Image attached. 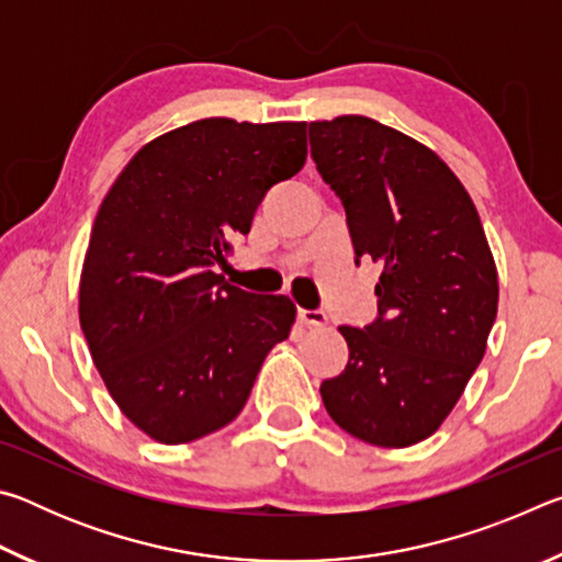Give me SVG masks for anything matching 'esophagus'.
Returning <instances> with one entry per match:
<instances>
[{
  "mask_svg": "<svg viewBox=\"0 0 562 562\" xmlns=\"http://www.w3.org/2000/svg\"><path fill=\"white\" fill-rule=\"evenodd\" d=\"M297 319L307 327H322L327 325V315L322 310H297Z\"/></svg>",
  "mask_w": 562,
  "mask_h": 562,
  "instance_id": "34e87169",
  "label": "esophagus"
}]
</instances>
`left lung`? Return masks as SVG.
Masks as SVG:
<instances>
[{"instance_id": "obj_1", "label": "left lung", "mask_w": 562, "mask_h": 562, "mask_svg": "<svg viewBox=\"0 0 562 562\" xmlns=\"http://www.w3.org/2000/svg\"><path fill=\"white\" fill-rule=\"evenodd\" d=\"M310 146L357 260L382 268L379 317L339 327L349 361L322 402L355 439L406 449L446 422L486 355L496 260L469 190L429 146L355 113L312 121Z\"/></svg>"}]
</instances>
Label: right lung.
<instances>
[{
  "label": "right lung",
  "mask_w": 562,
  "mask_h": 562,
  "mask_svg": "<svg viewBox=\"0 0 562 562\" xmlns=\"http://www.w3.org/2000/svg\"><path fill=\"white\" fill-rule=\"evenodd\" d=\"M307 160V123L201 119L158 136L113 180L91 227L79 322L123 416L158 443L221 431L243 412L297 307L225 280L272 186Z\"/></svg>",
  "instance_id": "obj_1"
}]
</instances>
